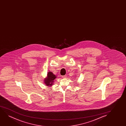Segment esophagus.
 <instances>
[{"mask_svg":"<svg viewBox=\"0 0 126 126\" xmlns=\"http://www.w3.org/2000/svg\"><path fill=\"white\" fill-rule=\"evenodd\" d=\"M66 77H67L66 75H64V76H62V78H66Z\"/></svg>","mask_w":126,"mask_h":126,"instance_id":"1","label":"esophagus"}]
</instances>
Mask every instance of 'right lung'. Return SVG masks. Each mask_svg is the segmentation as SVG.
<instances>
[{"instance_id": "right-lung-1", "label": "right lung", "mask_w": 126, "mask_h": 126, "mask_svg": "<svg viewBox=\"0 0 126 126\" xmlns=\"http://www.w3.org/2000/svg\"><path fill=\"white\" fill-rule=\"evenodd\" d=\"M57 77L53 74L52 72L49 71L47 73V78L44 79V83L47 86H51L53 85L54 79H55Z\"/></svg>"}]
</instances>
